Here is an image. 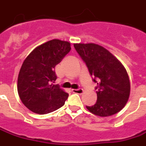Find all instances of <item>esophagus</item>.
Masks as SVG:
<instances>
[{
	"label": "esophagus",
	"mask_w": 146,
	"mask_h": 146,
	"mask_svg": "<svg viewBox=\"0 0 146 146\" xmlns=\"http://www.w3.org/2000/svg\"><path fill=\"white\" fill-rule=\"evenodd\" d=\"M72 92L73 93H76V94H81L83 93V89L82 88H78V89H72Z\"/></svg>",
	"instance_id": "1"
}]
</instances>
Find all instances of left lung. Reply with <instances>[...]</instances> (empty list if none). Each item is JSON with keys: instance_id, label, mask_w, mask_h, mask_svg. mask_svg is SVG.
Listing matches in <instances>:
<instances>
[{"instance_id": "8db88e82", "label": "left lung", "mask_w": 146, "mask_h": 146, "mask_svg": "<svg viewBox=\"0 0 146 146\" xmlns=\"http://www.w3.org/2000/svg\"><path fill=\"white\" fill-rule=\"evenodd\" d=\"M74 48L97 83L98 100L88 111L106 117L122 110L129 99L131 85L122 64L103 46L94 43H75Z\"/></svg>"}]
</instances>
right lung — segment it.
<instances>
[{"label": "right lung", "instance_id": "add662e5", "mask_svg": "<svg viewBox=\"0 0 146 146\" xmlns=\"http://www.w3.org/2000/svg\"><path fill=\"white\" fill-rule=\"evenodd\" d=\"M70 49L69 42L54 39L36 47L24 61L17 89L28 110L43 115L64 106L69 94L53 84L57 79L54 67Z\"/></svg>", "mask_w": 146, "mask_h": 146}]
</instances>
